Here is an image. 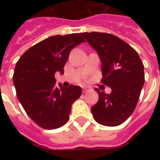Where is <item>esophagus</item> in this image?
<instances>
[{
	"label": "esophagus",
	"mask_w": 160,
	"mask_h": 160,
	"mask_svg": "<svg viewBox=\"0 0 160 160\" xmlns=\"http://www.w3.org/2000/svg\"><path fill=\"white\" fill-rule=\"evenodd\" d=\"M82 90H83V93H85V92H87V91H89V90H90V88L87 87V86H83Z\"/></svg>",
	"instance_id": "34e87169"
}]
</instances>
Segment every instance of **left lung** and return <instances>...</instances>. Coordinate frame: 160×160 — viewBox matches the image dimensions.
<instances>
[{"label":"left lung","mask_w":160,"mask_h":160,"mask_svg":"<svg viewBox=\"0 0 160 160\" xmlns=\"http://www.w3.org/2000/svg\"><path fill=\"white\" fill-rule=\"evenodd\" d=\"M101 60V82L111 89L105 94L95 88L99 100L91 108L95 121L105 126L123 124L136 107L144 83V65L136 51L111 34L81 33Z\"/></svg>","instance_id":"left-lung-1"}]
</instances>
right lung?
I'll return each mask as SVG.
<instances>
[{
    "label": "right lung",
    "mask_w": 160,
    "mask_h": 160,
    "mask_svg": "<svg viewBox=\"0 0 160 160\" xmlns=\"http://www.w3.org/2000/svg\"><path fill=\"white\" fill-rule=\"evenodd\" d=\"M80 34L51 36L27 50L15 67L16 95L29 117L46 129L60 128L69 119L73 102L81 95L80 86H55V72L64 73L70 51L85 42Z\"/></svg>",
    "instance_id": "obj_1"
}]
</instances>
